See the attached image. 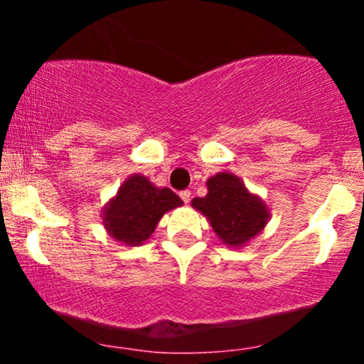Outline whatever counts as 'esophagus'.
I'll return each mask as SVG.
<instances>
[{
  "instance_id": "34e87169",
  "label": "esophagus",
  "mask_w": 364,
  "mask_h": 364,
  "mask_svg": "<svg viewBox=\"0 0 364 364\" xmlns=\"http://www.w3.org/2000/svg\"><path fill=\"white\" fill-rule=\"evenodd\" d=\"M179 196H181V198H183V202L188 203L191 200V191L190 190H183L181 193H179Z\"/></svg>"
}]
</instances>
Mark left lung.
Instances as JSON below:
<instances>
[{"label": "left lung", "instance_id": "obj_1", "mask_svg": "<svg viewBox=\"0 0 364 364\" xmlns=\"http://www.w3.org/2000/svg\"><path fill=\"white\" fill-rule=\"evenodd\" d=\"M208 193L193 198L191 205L210 220L212 229L225 245L241 246L265 228L269 210L258 196L231 173H219L207 181Z\"/></svg>", "mask_w": 364, "mask_h": 364}]
</instances>
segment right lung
<instances>
[{
    "label": "right lung",
    "mask_w": 364,
    "mask_h": 364,
    "mask_svg": "<svg viewBox=\"0 0 364 364\" xmlns=\"http://www.w3.org/2000/svg\"><path fill=\"white\" fill-rule=\"evenodd\" d=\"M183 200L169 188H156L135 174L119 188L116 198L104 208V225L121 243L136 246L149 240L161 217L179 207Z\"/></svg>",
    "instance_id": "1"
}]
</instances>
